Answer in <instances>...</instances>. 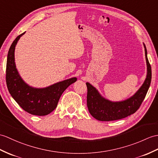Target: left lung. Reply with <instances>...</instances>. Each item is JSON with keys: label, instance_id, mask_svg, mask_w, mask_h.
<instances>
[{"label": "left lung", "instance_id": "obj_1", "mask_svg": "<svg viewBox=\"0 0 158 158\" xmlns=\"http://www.w3.org/2000/svg\"><path fill=\"white\" fill-rule=\"evenodd\" d=\"M147 76L144 83L133 96L121 102H112L102 97L99 91L89 83L87 87V105L89 112L94 118L100 121H112L125 118L133 114L140 107L144 100L152 80V68L148 58L145 45Z\"/></svg>", "mask_w": 158, "mask_h": 158}]
</instances>
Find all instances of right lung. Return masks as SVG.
Returning <instances> with one entry per match:
<instances>
[{"mask_svg":"<svg viewBox=\"0 0 158 158\" xmlns=\"http://www.w3.org/2000/svg\"><path fill=\"white\" fill-rule=\"evenodd\" d=\"M18 35L10 46L6 60V82L11 96L25 111L36 116H46L56 108L58 100L67 88L75 83L73 77L44 88H34L21 79L15 62V49L19 38Z\"/></svg>","mask_w":158,"mask_h":158,"instance_id":"obj_1","label":"right lung"}]
</instances>
